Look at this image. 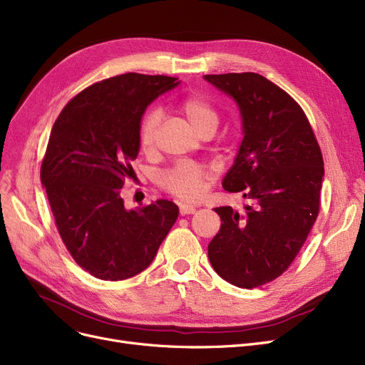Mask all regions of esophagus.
I'll list each match as a JSON object with an SVG mask.
<instances>
[{"label":"esophagus","instance_id":"obj_1","mask_svg":"<svg viewBox=\"0 0 365 365\" xmlns=\"http://www.w3.org/2000/svg\"><path fill=\"white\" fill-rule=\"evenodd\" d=\"M179 210H180V215H191V213H194L197 209H195V205H192V204L180 202V204H179Z\"/></svg>","mask_w":365,"mask_h":365}]
</instances>
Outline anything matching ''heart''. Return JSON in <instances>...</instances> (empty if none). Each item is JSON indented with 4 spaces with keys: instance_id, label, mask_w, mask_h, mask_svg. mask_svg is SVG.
<instances>
[{
    "instance_id": "heart-1",
    "label": "heart",
    "mask_w": 365,
    "mask_h": 365,
    "mask_svg": "<svg viewBox=\"0 0 365 365\" xmlns=\"http://www.w3.org/2000/svg\"><path fill=\"white\" fill-rule=\"evenodd\" d=\"M180 112L197 133L202 130H216L219 116L216 108L201 95H189L179 103ZM161 122V113L150 110L140 122L138 143L143 152H150L155 146L158 126ZM209 170L194 163H182L164 171L160 176V183L168 192L180 198L192 200L201 195L205 179H209Z\"/></svg>"
}]
</instances>
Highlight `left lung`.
<instances>
[{
	"label": "left lung",
	"mask_w": 365,
	"mask_h": 365,
	"mask_svg": "<svg viewBox=\"0 0 365 365\" xmlns=\"http://www.w3.org/2000/svg\"><path fill=\"white\" fill-rule=\"evenodd\" d=\"M239 107L242 143L222 186L250 201L245 212L216 207L209 243L215 272L239 288L279 277L295 259L319 213L324 160L301 107L257 73L205 74Z\"/></svg>",
	"instance_id": "1"
}]
</instances>
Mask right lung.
I'll return each mask as SVG.
<instances>
[{
	"mask_svg": "<svg viewBox=\"0 0 365 365\" xmlns=\"http://www.w3.org/2000/svg\"><path fill=\"white\" fill-rule=\"evenodd\" d=\"M126 73L95 83L64 107L41 164L62 242L83 270L101 280L148 268L179 216L173 201L126 209L120 191L134 178L138 130L148 106L180 82Z\"/></svg>",
	"mask_w": 365,
	"mask_h": 365,
	"instance_id": "right-lung-1",
	"label": "right lung"
}]
</instances>
